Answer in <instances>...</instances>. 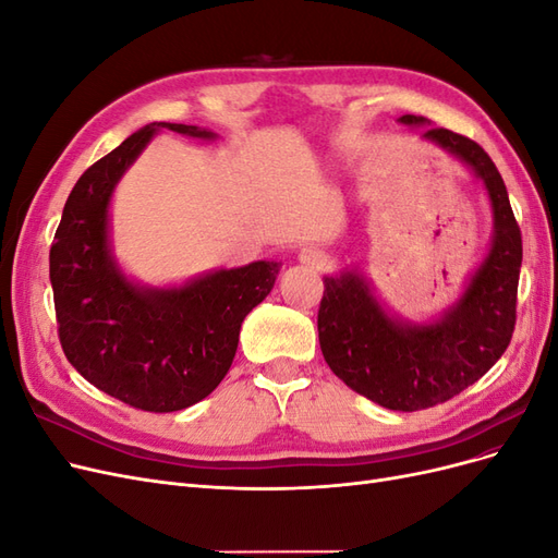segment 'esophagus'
I'll list each match as a JSON object with an SVG mask.
<instances>
[{
  "mask_svg": "<svg viewBox=\"0 0 558 558\" xmlns=\"http://www.w3.org/2000/svg\"><path fill=\"white\" fill-rule=\"evenodd\" d=\"M298 258H300V263H302V265H307V267H312V269H324V267L328 265V256H326V251L314 248V246L302 248Z\"/></svg>",
  "mask_w": 558,
  "mask_h": 558,
  "instance_id": "esophagus-1",
  "label": "esophagus"
}]
</instances>
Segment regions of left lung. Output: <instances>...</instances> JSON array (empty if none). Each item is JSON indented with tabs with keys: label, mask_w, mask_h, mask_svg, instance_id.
<instances>
[{
	"label": "left lung",
	"mask_w": 558,
	"mask_h": 558,
	"mask_svg": "<svg viewBox=\"0 0 558 558\" xmlns=\"http://www.w3.org/2000/svg\"><path fill=\"white\" fill-rule=\"evenodd\" d=\"M404 125H426L408 113ZM424 137L475 172L494 209V242L465 293L428 326L388 316L356 272L324 279L318 342L332 373L386 410L416 412L447 402L484 377L508 349L517 324L521 230L508 189L486 150L463 134L426 128Z\"/></svg>",
	"instance_id": "left-lung-1"
}]
</instances>
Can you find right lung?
<instances>
[{
	"mask_svg": "<svg viewBox=\"0 0 558 558\" xmlns=\"http://www.w3.org/2000/svg\"><path fill=\"white\" fill-rule=\"evenodd\" d=\"M214 140L197 125L150 123L81 174L50 244L58 335L66 361L99 391L144 412L207 398L232 365L244 316L272 291L279 263L218 269L179 289H142L109 248L118 179L160 130Z\"/></svg>",
	"mask_w": 558,
	"mask_h": 558,
	"instance_id": "1",
	"label": "right lung"
}]
</instances>
